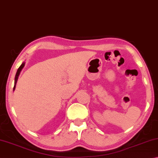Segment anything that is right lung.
Masks as SVG:
<instances>
[{
  "mask_svg": "<svg viewBox=\"0 0 158 158\" xmlns=\"http://www.w3.org/2000/svg\"><path fill=\"white\" fill-rule=\"evenodd\" d=\"M24 65H25V63L23 62L20 66H19V68L18 69V70H17V72H16V76H15V86H14V90L15 89L16 84V82H17V80H18V77H19V73H20V72H21V71L22 70V69L23 68Z\"/></svg>",
  "mask_w": 158,
  "mask_h": 158,
  "instance_id": "right-lung-1",
  "label": "right lung"
}]
</instances>
